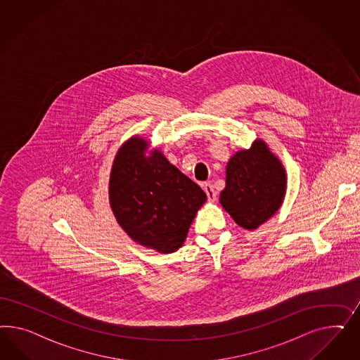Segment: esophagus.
Segmentation results:
<instances>
[{
	"instance_id": "obj_1",
	"label": "esophagus",
	"mask_w": 360,
	"mask_h": 360,
	"mask_svg": "<svg viewBox=\"0 0 360 360\" xmlns=\"http://www.w3.org/2000/svg\"><path fill=\"white\" fill-rule=\"evenodd\" d=\"M203 188H205V191H206V194H207L208 202H215L217 200V191L214 190V187L211 184H203Z\"/></svg>"
}]
</instances>
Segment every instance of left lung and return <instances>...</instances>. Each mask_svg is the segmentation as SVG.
Instances as JSON below:
<instances>
[{"mask_svg": "<svg viewBox=\"0 0 360 360\" xmlns=\"http://www.w3.org/2000/svg\"><path fill=\"white\" fill-rule=\"evenodd\" d=\"M286 182L283 162L266 142L257 139L250 149L229 158L226 187L219 200L238 226L253 231L281 207Z\"/></svg>", "mask_w": 360, "mask_h": 360, "instance_id": "left-lung-1", "label": "left lung"}]
</instances>
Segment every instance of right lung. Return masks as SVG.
I'll list each match as a JSON object with an SVG mask.
<instances>
[{"label": "right lung", "instance_id": "right-lung-1", "mask_svg": "<svg viewBox=\"0 0 360 360\" xmlns=\"http://www.w3.org/2000/svg\"><path fill=\"white\" fill-rule=\"evenodd\" d=\"M150 142L133 136L116 153L109 175V205L133 241L160 253L178 251L206 193L170 164Z\"/></svg>", "mask_w": 360, "mask_h": 360}]
</instances>
